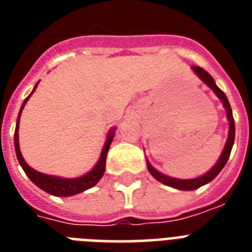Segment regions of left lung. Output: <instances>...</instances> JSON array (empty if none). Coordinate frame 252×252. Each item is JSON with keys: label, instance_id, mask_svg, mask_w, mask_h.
<instances>
[{"label": "left lung", "instance_id": "obj_1", "mask_svg": "<svg viewBox=\"0 0 252 252\" xmlns=\"http://www.w3.org/2000/svg\"><path fill=\"white\" fill-rule=\"evenodd\" d=\"M193 69V72L199 76V78L203 82L208 85V86L211 87L212 90L215 91V94L219 96L223 103V107H225V110L227 112V120L230 123V126H229V137H227L226 145H225V149H223L222 154H221V157L217 161V163L215 165V167L212 168L211 171H208L205 175L200 176V178H196V179H188V180H182V179H175V178H170V176H166L161 172H158L157 170L154 167H152L149 162H148V170L150 171V174L158 180V182H161V183L166 184V186H170V187H174L176 189H182V191H192V189H196V188L201 187L204 184L209 183L211 180H213L216 176L219 175L220 171L222 170L223 166L226 165L227 159L230 157V152L231 148H233V144H234V137H235V124H234V118H233V112H231V107L230 103L227 100L226 95L223 93L221 89H220L217 85L215 84V80H213V77L209 74V73L205 70V69L200 68V66H196L193 65L192 66Z\"/></svg>", "mask_w": 252, "mask_h": 252}]
</instances>
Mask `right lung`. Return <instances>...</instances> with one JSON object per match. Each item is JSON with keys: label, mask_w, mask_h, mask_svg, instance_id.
<instances>
[{"label": "right lung", "mask_w": 252, "mask_h": 252, "mask_svg": "<svg viewBox=\"0 0 252 252\" xmlns=\"http://www.w3.org/2000/svg\"><path fill=\"white\" fill-rule=\"evenodd\" d=\"M39 84V82H37ZM35 86L33 91L36 90L37 87ZM32 91V93H33ZM31 93V94H32ZM31 94L25 99V102L22 104L21 112L23 110V107L27 103L29 98L31 96ZM21 112L18 115L17 119V126H15V133H14V146H15V153H17V158L21 166L25 170L26 175L29 176L32 183H35L39 188H41L43 191L48 192L51 195L60 196V197H64V196H72L76 195V193H80V192H84L89 188L94 187L95 184L98 183L100 178L103 176L104 171H106V158L107 153H108V149H110V145L112 140H114V130L108 133V138H107L106 145L103 148L102 154H100V158H99L98 163L95 165V167L91 170L90 172H87L86 175L80 176V178H76V179H63V178H57V176L52 175H45V174H41L39 171H35L33 168L30 167L27 163L25 162L23 157L21 154V149H19V142H18V128H19V118H21Z\"/></svg>", "instance_id": "1"}]
</instances>
